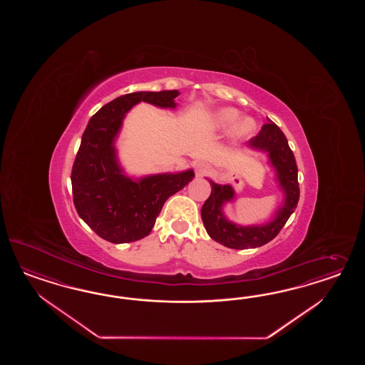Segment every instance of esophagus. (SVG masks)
Segmentation results:
<instances>
[{
	"label": "esophagus",
	"mask_w": 365,
	"mask_h": 365,
	"mask_svg": "<svg viewBox=\"0 0 365 365\" xmlns=\"http://www.w3.org/2000/svg\"><path fill=\"white\" fill-rule=\"evenodd\" d=\"M194 168H195V175L197 177H202V175H205L207 173V166L205 163H202V162L197 163Z\"/></svg>",
	"instance_id": "obj_1"
}]
</instances>
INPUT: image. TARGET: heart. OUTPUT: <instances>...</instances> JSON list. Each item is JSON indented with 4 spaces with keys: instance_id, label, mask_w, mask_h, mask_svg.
<instances>
[{
    "instance_id": "1",
    "label": "heart",
    "mask_w": 365,
    "mask_h": 365,
    "mask_svg": "<svg viewBox=\"0 0 365 365\" xmlns=\"http://www.w3.org/2000/svg\"><path fill=\"white\" fill-rule=\"evenodd\" d=\"M202 125L215 133L230 132L232 142H242L255 135L258 123L255 118L242 116V112L234 107H220L209 112L203 119Z\"/></svg>"
}]
</instances>
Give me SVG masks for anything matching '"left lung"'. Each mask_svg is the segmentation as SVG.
Segmentation results:
<instances>
[{"label":"left lung","instance_id":"left-lung-1","mask_svg":"<svg viewBox=\"0 0 365 365\" xmlns=\"http://www.w3.org/2000/svg\"><path fill=\"white\" fill-rule=\"evenodd\" d=\"M247 148L267 155V163L273 168L278 188L284 194V200L274 212V217L261 225L242 226L234 223L223 211L225 205L235 199L234 188L232 185L215 183L209 178L206 179L210 182V197L200 210L202 221L210 238L226 247L238 250L258 247L270 242L296 210L299 198L296 159L285 135L277 124L272 120L266 123L259 133L249 140Z\"/></svg>","mask_w":365,"mask_h":365}]
</instances>
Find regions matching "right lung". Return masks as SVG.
<instances>
[{
	"label": "right lung",
	"mask_w": 365,
	"mask_h": 365,
	"mask_svg": "<svg viewBox=\"0 0 365 365\" xmlns=\"http://www.w3.org/2000/svg\"><path fill=\"white\" fill-rule=\"evenodd\" d=\"M178 96L177 89L127 93L89 119L72 167L73 203L78 217L108 242H133L147 237L167 199L195 177L191 168L128 177L118 158L116 139L127 112L140 101L174 110Z\"/></svg>",
	"instance_id": "right-lung-1"
}]
</instances>
